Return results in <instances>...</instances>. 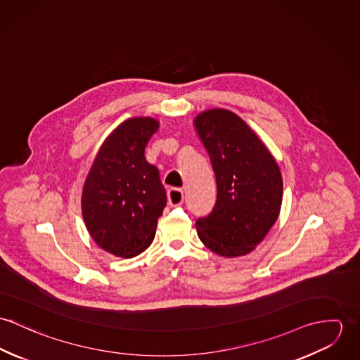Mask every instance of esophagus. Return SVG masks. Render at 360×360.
Returning <instances> with one entry per match:
<instances>
[{
  "mask_svg": "<svg viewBox=\"0 0 360 360\" xmlns=\"http://www.w3.org/2000/svg\"><path fill=\"white\" fill-rule=\"evenodd\" d=\"M167 201L170 206H179L184 201V193L179 188H170L167 191Z\"/></svg>",
  "mask_w": 360,
  "mask_h": 360,
  "instance_id": "esophagus-1",
  "label": "esophagus"
}]
</instances>
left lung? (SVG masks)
Segmentation results:
<instances>
[{
	"label": "left lung",
	"instance_id": "left-lung-1",
	"mask_svg": "<svg viewBox=\"0 0 360 360\" xmlns=\"http://www.w3.org/2000/svg\"><path fill=\"white\" fill-rule=\"evenodd\" d=\"M194 124L217 186L214 207L195 221L198 237L220 257L247 255L278 217L283 200L278 165L252 129L227 109L205 110Z\"/></svg>",
	"mask_w": 360,
	"mask_h": 360
}]
</instances>
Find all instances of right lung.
<instances>
[{
	"label": "right lung",
	"mask_w": 360,
	"mask_h": 360,
	"mask_svg": "<svg viewBox=\"0 0 360 360\" xmlns=\"http://www.w3.org/2000/svg\"><path fill=\"white\" fill-rule=\"evenodd\" d=\"M158 129L154 117L124 120L103 141L86 179V227L96 244L115 257L127 259L146 251L166 206L159 172L144 155Z\"/></svg>",
	"instance_id": "1"
}]
</instances>
